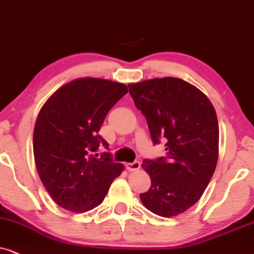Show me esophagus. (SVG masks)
<instances>
[{
	"label": "esophagus",
	"instance_id": "34e87169",
	"mask_svg": "<svg viewBox=\"0 0 254 254\" xmlns=\"http://www.w3.org/2000/svg\"><path fill=\"white\" fill-rule=\"evenodd\" d=\"M125 167H127V171L130 172H133V171H137L140 168V162L139 161H133V162H127V165H125Z\"/></svg>",
	"mask_w": 254,
	"mask_h": 254
}]
</instances>
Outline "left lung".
<instances>
[{"label": "left lung", "instance_id": "obj_1", "mask_svg": "<svg viewBox=\"0 0 254 254\" xmlns=\"http://www.w3.org/2000/svg\"><path fill=\"white\" fill-rule=\"evenodd\" d=\"M129 93L147 121L154 145L164 140L166 157L145 159L151 188L140 194L148 210L172 217L200 200L218 159V121L207 96L178 77L130 83Z\"/></svg>", "mask_w": 254, "mask_h": 254}]
</instances>
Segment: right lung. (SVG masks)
Returning <instances> with one entry per match:
<instances>
[{
	"label": "right lung",
	"mask_w": 254,
	"mask_h": 254,
	"mask_svg": "<svg viewBox=\"0 0 254 254\" xmlns=\"http://www.w3.org/2000/svg\"><path fill=\"white\" fill-rule=\"evenodd\" d=\"M127 93L123 83L82 77L60 87L46 101L33 131L36 168L59 207L84 212L99 205L124 166L99 134L109 110Z\"/></svg>",
	"instance_id": "1"
}]
</instances>
